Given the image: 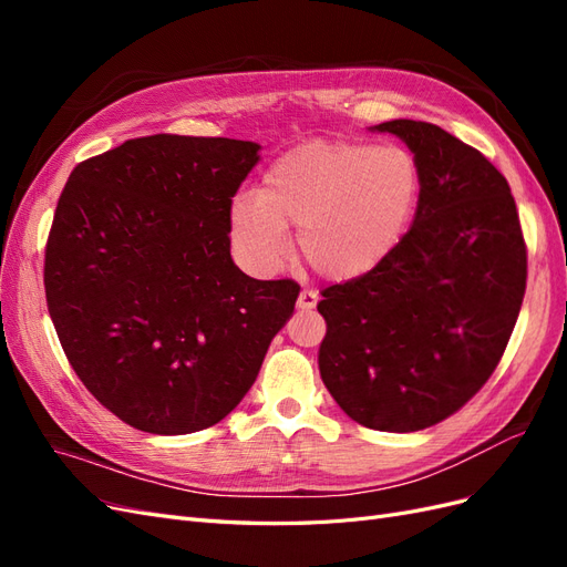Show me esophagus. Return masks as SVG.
I'll return each mask as SVG.
<instances>
[{
  "label": "esophagus",
  "mask_w": 567,
  "mask_h": 567,
  "mask_svg": "<svg viewBox=\"0 0 567 567\" xmlns=\"http://www.w3.org/2000/svg\"><path fill=\"white\" fill-rule=\"evenodd\" d=\"M319 302V296L315 293V290H302V293L298 296V310L302 312H312L315 307Z\"/></svg>",
  "instance_id": "obj_1"
}]
</instances>
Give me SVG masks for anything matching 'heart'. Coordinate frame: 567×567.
Instances as JSON below:
<instances>
[{
	"label": "heart",
	"mask_w": 567,
	"mask_h": 567,
	"mask_svg": "<svg viewBox=\"0 0 567 567\" xmlns=\"http://www.w3.org/2000/svg\"><path fill=\"white\" fill-rule=\"evenodd\" d=\"M423 194L419 158L400 144L317 140L286 151L260 192L238 194L229 210L234 252L250 271L271 274L298 250L319 277L352 281L398 250Z\"/></svg>",
	"instance_id": "b5f03b06"
}]
</instances>
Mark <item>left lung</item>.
<instances>
[{
	"label": "left lung",
	"instance_id": "left-lung-1",
	"mask_svg": "<svg viewBox=\"0 0 567 567\" xmlns=\"http://www.w3.org/2000/svg\"><path fill=\"white\" fill-rule=\"evenodd\" d=\"M421 163L414 225L367 277L323 290L321 381L373 431L414 433L487 383L516 326L527 248L506 177L477 148L421 120H390Z\"/></svg>",
	"mask_w": 567,
	"mask_h": 567
}]
</instances>
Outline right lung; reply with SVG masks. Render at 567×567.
<instances>
[{
	"mask_svg": "<svg viewBox=\"0 0 567 567\" xmlns=\"http://www.w3.org/2000/svg\"><path fill=\"white\" fill-rule=\"evenodd\" d=\"M257 151L153 134L68 177L47 238V307L78 379L136 431L219 423L296 310V281L250 279L229 252L231 198Z\"/></svg>",
	"mask_w": 567,
	"mask_h": 567,
	"instance_id": "1",
	"label": "right lung"
}]
</instances>
